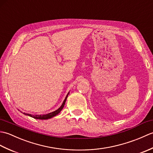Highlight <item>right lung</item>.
<instances>
[{
	"mask_svg": "<svg viewBox=\"0 0 153 153\" xmlns=\"http://www.w3.org/2000/svg\"><path fill=\"white\" fill-rule=\"evenodd\" d=\"M69 93H70V92H68V93L67 94V95L66 97V98H65L62 104V105L57 110H56L54 112H50L48 114H43V115H33V114H27V113H25V112L23 113V114H25V115H26V116H30V117H31V118H33L35 119H38V120L50 119L51 118H53V117L58 114L60 112L61 110H62V108H64V106L65 102H66V100L68 98V95H69Z\"/></svg>",
	"mask_w": 153,
	"mask_h": 153,
	"instance_id": "add662e5",
	"label": "right lung"
}]
</instances>
